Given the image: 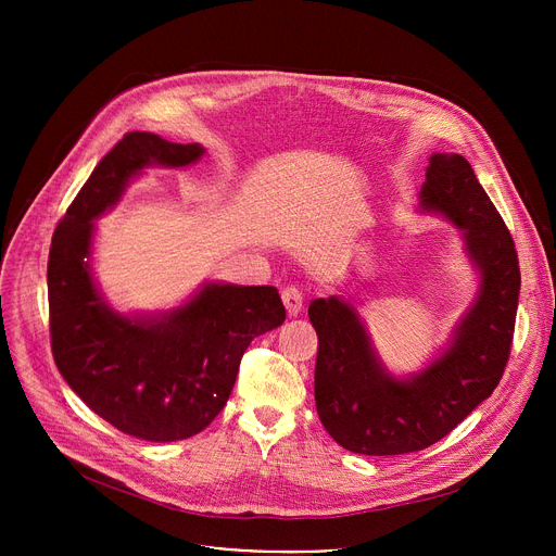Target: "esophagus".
<instances>
[{"label": "esophagus", "instance_id": "esophagus-1", "mask_svg": "<svg viewBox=\"0 0 556 556\" xmlns=\"http://www.w3.org/2000/svg\"><path fill=\"white\" fill-rule=\"evenodd\" d=\"M281 299H283L288 316H299L301 314V309H303V294L296 288H292V286L286 288L281 292Z\"/></svg>", "mask_w": 556, "mask_h": 556}]
</instances>
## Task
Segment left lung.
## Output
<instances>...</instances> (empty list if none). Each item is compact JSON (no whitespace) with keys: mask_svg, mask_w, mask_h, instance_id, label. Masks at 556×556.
I'll return each mask as SVG.
<instances>
[{"mask_svg":"<svg viewBox=\"0 0 556 556\" xmlns=\"http://www.w3.org/2000/svg\"><path fill=\"white\" fill-rule=\"evenodd\" d=\"M420 211L462 230L464 253L480 275L478 294L448 345L418 374L393 376L378 358L365 321L343 296L314 299L309 324L319 337L314 401L326 431L361 455L422 451L448 435L500 384L508 363L519 262L495 204L459 153H433Z\"/></svg>","mask_w":556,"mask_h":556,"instance_id":"8db88e82","label":"left lung"}]
</instances>
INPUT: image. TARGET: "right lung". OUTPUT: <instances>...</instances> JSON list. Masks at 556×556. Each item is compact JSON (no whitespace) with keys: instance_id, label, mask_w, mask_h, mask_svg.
I'll use <instances>...</instances> for the list:
<instances>
[{"instance_id":"add662e5","label":"right lung","mask_w":556,"mask_h":556,"mask_svg":"<svg viewBox=\"0 0 556 556\" xmlns=\"http://www.w3.org/2000/svg\"><path fill=\"white\" fill-rule=\"evenodd\" d=\"M202 155L198 142L125 134L52 235L48 303L54 363L94 414L149 442H176L206 429L224 409L251 341L286 321L273 286L206 281L187 303L155 314H123L99 292L90 260L94 219L142 169H182Z\"/></svg>"}]
</instances>
